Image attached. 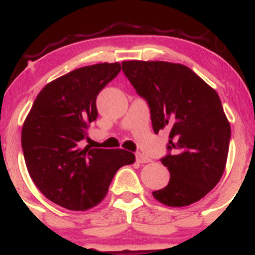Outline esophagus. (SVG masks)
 Returning a JSON list of instances; mask_svg holds the SVG:
<instances>
[{"label":"esophagus","instance_id":"esophagus-1","mask_svg":"<svg viewBox=\"0 0 255 255\" xmlns=\"http://www.w3.org/2000/svg\"><path fill=\"white\" fill-rule=\"evenodd\" d=\"M135 158H136V162L137 163H148L151 160L150 158L146 157L144 153H141V152H136Z\"/></svg>","mask_w":255,"mask_h":255}]
</instances>
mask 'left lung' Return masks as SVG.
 <instances>
[{
    "mask_svg": "<svg viewBox=\"0 0 255 255\" xmlns=\"http://www.w3.org/2000/svg\"><path fill=\"white\" fill-rule=\"evenodd\" d=\"M122 71L147 102L154 133L169 129V153L160 159L168 186L152 192L171 207L188 206L219 182L231 129L215 90L188 67L164 61H124Z\"/></svg>",
    "mask_w": 255,
    "mask_h": 255,
    "instance_id": "left-lung-1",
    "label": "left lung"
}]
</instances>
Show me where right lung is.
Masks as SVG:
<instances>
[{
	"instance_id": "add662e5",
	"label": "right lung",
	"mask_w": 255,
	"mask_h": 255,
	"mask_svg": "<svg viewBox=\"0 0 255 255\" xmlns=\"http://www.w3.org/2000/svg\"><path fill=\"white\" fill-rule=\"evenodd\" d=\"M121 71V64L81 67L40 91L26 118L21 146L28 174L52 203L86 211L101 203L121 166L135 156L122 148H92L87 128L98 116V93Z\"/></svg>"
}]
</instances>
